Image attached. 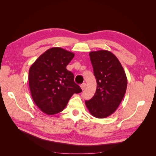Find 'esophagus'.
<instances>
[{"instance_id":"esophagus-1","label":"esophagus","mask_w":156,"mask_h":156,"mask_svg":"<svg viewBox=\"0 0 156 156\" xmlns=\"http://www.w3.org/2000/svg\"><path fill=\"white\" fill-rule=\"evenodd\" d=\"M86 87H87V84L86 83H83L81 85V89L83 90L85 89Z\"/></svg>"}]
</instances>
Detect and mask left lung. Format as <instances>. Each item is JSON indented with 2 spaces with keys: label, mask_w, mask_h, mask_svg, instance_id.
I'll use <instances>...</instances> for the list:
<instances>
[{
  "label": "left lung",
  "mask_w": 156,
  "mask_h": 156,
  "mask_svg": "<svg viewBox=\"0 0 156 156\" xmlns=\"http://www.w3.org/2000/svg\"><path fill=\"white\" fill-rule=\"evenodd\" d=\"M96 79L94 96L85 104L90 114L98 119L112 115L120 105L127 88V77L116 56L107 50L89 53Z\"/></svg>",
  "instance_id": "obj_1"
}]
</instances>
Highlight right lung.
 Here are the masks:
<instances>
[{
	"label": "right lung",
	"mask_w": 156,
	"mask_h": 156,
	"mask_svg": "<svg viewBox=\"0 0 156 156\" xmlns=\"http://www.w3.org/2000/svg\"><path fill=\"white\" fill-rule=\"evenodd\" d=\"M75 54L53 48L41 55L29 69V81L35 104L45 114L62 111L73 94L82 92L74 82L73 73L66 69Z\"/></svg>",
	"instance_id": "obj_1"
}]
</instances>
